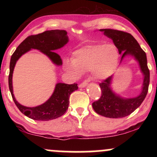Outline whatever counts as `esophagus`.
Here are the masks:
<instances>
[{
  "mask_svg": "<svg viewBox=\"0 0 157 157\" xmlns=\"http://www.w3.org/2000/svg\"><path fill=\"white\" fill-rule=\"evenodd\" d=\"M87 82L86 81H83V82H82L81 83H80V84L78 85V87L79 88H83V87H85L87 85Z\"/></svg>",
  "mask_w": 157,
  "mask_h": 157,
  "instance_id": "34e87169",
  "label": "esophagus"
}]
</instances>
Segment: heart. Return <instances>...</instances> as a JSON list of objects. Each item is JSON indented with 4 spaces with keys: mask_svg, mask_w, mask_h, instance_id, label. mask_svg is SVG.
Segmentation results:
<instances>
[{
    "mask_svg": "<svg viewBox=\"0 0 157 157\" xmlns=\"http://www.w3.org/2000/svg\"><path fill=\"white\" fill-rule=\"evenodd\" d=\"M119 61V52L113 45H89L73 53L71 63L65 62V68L78 74V71H92L98 80L109 78L115 71Z\"/></svg>",
    "mask_w": 157,
    "mask_h": 157,
    "instance_id": "obj_1",
    "label": "heart"
}]
</instances>
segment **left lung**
<instances>
[{
  "mask_svg": "<svg viewBox=\"0 0 157 157\" xmlns=\"http://www.w3.org/2000/svg\"><path fill=\"white\" fill-rule=\"evenodd\" d=\"M100 31L113 40L119 53H123L121 62L126 55L134 56L139 62L144 77L140 95L134 98H124L112 91L110 86L113 77L109 76L99 83L101 96L99 99L92 104V106L96 113L103 117L113 119L127 117L139 107L148 93L150 73L147 66V55L137 40L130 33L111 29H100Z\"/></svg>",
  "mask_w": 157,
  "mask_h": 157,
  "instance_id": "1",
  "label": "left lung"
}]
</instances>
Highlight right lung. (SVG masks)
Masks as SVG:
<instances>
[{"label": "right lung", "mask_w": 157, "mask_h": 157, "mask_svg": "<svg viewBox=\"0 0 157 157\" xmlns=\"http://www.w3.org/2000/svg\"><path fill=\"white\" fill-rule=\"evenodd\" d=\"M68 41L67 32L63 30H51L44 33L28 36L13 53L10 62L8 85L13 100L21 113L30 119L36 121H49L61 117L66 113L69 104V96L72 92L78 89L77 83L66 84L58 83L54 91L48 101L36 107H27L19 104L13 92L12 76L16 61L23 54L31 49H37L46 54L53 63L61 66V56L54 50L61 48Z\"/></svg>", "instance_id": "obj_1"}]
</instances>
